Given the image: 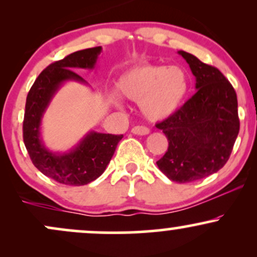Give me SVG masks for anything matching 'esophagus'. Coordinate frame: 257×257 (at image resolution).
<instances>
[{
  "mask_svg": "<svg viewBox=\"0 0 257 257\" xmlns=\"http://www.w3.org/2000/svg\"><path fill=\"white\" fill-rule=\"evenodd\" d=\"M132 133L135 135H147L150 133V129L146 128L144 125H135L133 126Z\"/></svg>",
  "mask_w": 257,
  "mask_h": 257,
  "instance_id": "34e87169",
  "label": "esophagus"
}]
</instances>
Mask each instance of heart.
Masks as SVG:
<instances>
[{
  "label": "heart",
  "mask_w": 257,
  "mask_h": 257,
  "mask_svg": "<svg viewBox=\"0 0 257 257\" xmlns=\"http://www.w3.org/2000/svg\"><path fill=\"white\" fill-rule=\"evenodd\" d=\"M116 87L120 95L140 104L145 118L161 122L175 114L184 104L190 77L178 65L144 64L120 75Z\"/></svg>",
  "instance_id": "b5f03b06"
}]
</instances>
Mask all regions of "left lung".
Instances as JSON below:
<instances>
[{"mask_svg":"<svg viewBox=\"0 0 257 257\" xmlns=\"http://www.w3.org/2000/svg\"><path fill=\"white\" fill-rule=\"evenodd\" d=\"M196 77L197 93L156 126L168 138V151L157 162L172 181L185 184L219 172L239 133L237 94L216 67L190 53L178 52Z\"/></svg>","mask_w":257,"mask_h":257,"instance_id":"8db88e82","label":"left lung"}]
</instances>
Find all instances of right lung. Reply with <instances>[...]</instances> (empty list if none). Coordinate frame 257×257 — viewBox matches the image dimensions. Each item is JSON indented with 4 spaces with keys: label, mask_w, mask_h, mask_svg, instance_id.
<instances>
[{
    "label": "right lung",
    "mask_w": 257,
    "mask_h": 257,
    "mask_svg": "<svg viewBox=\"0 0 257 257\" xmlns=\"http://www.w3.org/2000/svg\"><path fill=\"white\" fill-rule=\"evenodd\" d=\"M101 47L83 49L55 61L40 73L26 98L23 138L34 166L59 184L82 186L98 179L110 163L123 135L91 131L67 152H53L41 138L43 114L65 82L87 84L73 70H93Z\"/></svg>",
    "instance_id": "obj_1"
}]
</instances>
